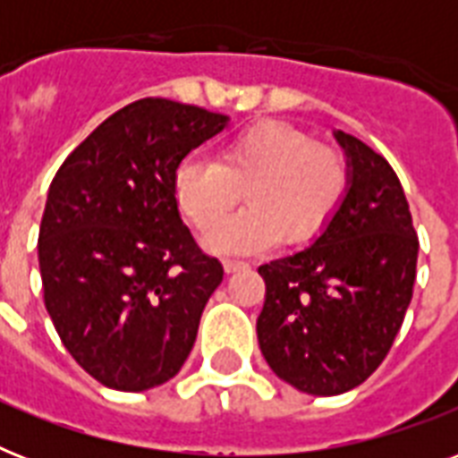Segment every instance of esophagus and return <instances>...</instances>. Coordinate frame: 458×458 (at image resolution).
<instances>
[{"instance_id": "34e87169", "label": "esophagus", "mask_w": 458, "mask_h": 458, "mask_svg": "<svg viewBox=\"0 0 458 458\" xmlns=\"http://www.w3.org/2000/svg\"><path fill=\"white\" fill-rule=\"evenodd\" d=\"M223 268H225V273H237L247 271L250 264H247V261H237V259H225V261H223Z\"/></svg>"}]
</instances>
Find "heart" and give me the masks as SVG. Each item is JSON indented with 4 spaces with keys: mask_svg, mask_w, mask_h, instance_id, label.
I'll use <instances>...</instances> for the list:
<instances>
[{
    "mask_svg": "<svg viewBox=\"0 0 458 458\" xmlns=\"http://www.w3.org/2000/svg\"><path fill=\"white\" fill-rule=\"evenodd\" d=\"M349 180L342 149L313 142L285 121H259L225 140L218 161L182 158L173 173V197L194 228L207 230L244 191L248 208L215 225L204 244L214 254H251L278 237L290 247L313 242L340 211Z\"/></svg>",
    "mask_w": 458,
    "mask_h": 458,
    "instance_id": "heart-1",
    "label": "heart"
}]
</instances>
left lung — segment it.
Wrapping results in <instances>:
<instances>
[{
  "instance_id": "obj_1",
  "label": "left lung",
  "mask_w": 458,
  "mask_h": 458,
  "mask_svg": "<svg viewBox=\"0 0 458 458\" xmlns=\"http://www.w3.org/2000/svg\"><path fill=\"white\" fill-rule=\"evenodd\" d=\"M349 192L316 242L259 266L266 283L257 318L261 354L297 390L333 397L383 363L404 323L419 237L392 165L337 131Z\"/></svg>"
}]
</instances>
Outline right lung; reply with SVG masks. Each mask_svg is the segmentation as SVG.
I'll return each instance as SVG.
<instances>
[{"instance_id": "add662e5", "label": "right lung", "mask_w": 458, "mask_h": 458, "mask_svg": "<svg viewBox=\"0 0 458 458\" xmlns=\"http://www.w3.org/2000/svg\"><path fill=\"white\" fill-rule=\"evenodd\" d=\"M228 116L147 97L97 125L54 175L39 223L45 306L64 347L111 390L171 380L223 266L197 247L173 173Z\"/></svg>"}]
</instances>
